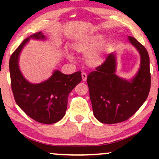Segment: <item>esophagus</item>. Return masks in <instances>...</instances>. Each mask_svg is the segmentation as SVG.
<instances>
[{
    "label": "esophagus",
    "instance_id": "obj_1",
    "mask_svg": "<svg viewBox=\"0 0 159 159\" xmlns=\"http://www.w3.org/2000/svg\"><path fill=\"white\" fill-rule=\"evenodd\" d=\"M81 77H82V80L83 81H87V75L85 72H82L81 73Z\"/></svg>",
    "mask_w": 159,
    "mask_h": 159
}]
</instances>
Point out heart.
<instances>
[{"label": "heart", "mask_w": 159, "mask_h": 159, "mask_svg": "<svg viewBox=\"0 0 159 159\" xmlns=\"http://www.w3.org/2000/svg\"><path fill=\"white\" fill-rule=\"evenodd\" d=\"M104 36L97 34L76 40L72 48L76 52L86 55V62L90 66H98L105 61V52L107 45L103 43ZM69 60L72 61L73 57L67 55Z\"/></svg>", "instance_id": "1"}]
</instances>
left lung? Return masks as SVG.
Listing matches in <instances>:
<instances>
[{"instance_id": "1", "label": "left lung", "mask_w": 159, "mask_h": 159, "mask_svg": "<svg viewBox=\"0 0 159 159\" xmlns=\"http://www.w3.org/2000/svg\"><path fill=\"white\" fill-rule=\"evenodd\" d=\"M128 40L140 57V68L135 75L127 80L116 74L117 62L114 52L96 71L87 76L93 112L102 123L114 124L129 119L141 107L150 89L151 76L148 52L134 37Z\"/></svg>"}]
</instances>
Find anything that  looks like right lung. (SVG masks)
Segmentation results:
<instances>
[{"mask_svg": "<svg viewBox=\"0 0 159 159\" xmlns=\"http://www.w3.org/2000/svg\"><path fill=\"white\" fill-rule=\"evenodd\" d=\"M45 40L42 32L25 39L10 59L11 87L16 102L33 120L40 123L52 124L64 116L70 92L81 81V72L65 75L54 70L50 78L39 84L30 83L19 69V57L30 39Z\"/></svg>", "mask_w": 159, "mask_h": 159, "instance_id": "add662e5", "label": "right lung"}]
</instances>
